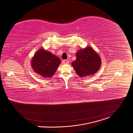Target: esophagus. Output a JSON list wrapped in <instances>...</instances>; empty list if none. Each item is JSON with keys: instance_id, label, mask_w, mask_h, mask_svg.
<instances>
[{"instance_id": "esophagus-1", "label": "esophagus", "mask_w": 133, "mask_h": 133, "mask_svg": "<svg viewBox=\"0 0 133 133\" xmlns=\"http://www.w3.org/2000/svg\"><path fill=\"white\" fill-rule=\"evenodd\" d=\"M62 63L63 64H68L69 63V61H68V60H63L62 61Z\"/></svg>"}]
</instances>
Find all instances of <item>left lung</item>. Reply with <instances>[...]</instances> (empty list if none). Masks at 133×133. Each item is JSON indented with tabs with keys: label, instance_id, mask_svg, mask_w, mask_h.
<instances>
[{
	"label": "left lung",
	"instance_id": "1",
	"mask_svg": "<svg viewBox=\"0 0 133 133\" xmlns=\"http://www.w3.org/2000/svg\"><path fill=\"white\" fill-rule=\"evenodd\" d=\"M76 60L72 63L76 73L81 77L93 75L99 70L101 60L94 49L90 47L79 50L76 54Z\"/></svg>",
	"mask_w": 133,
	"mask_h": 133
}]
</instances>
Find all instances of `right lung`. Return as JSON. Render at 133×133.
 <instances>
[{"label": "right lung", "instance_id": "1", "mask_svg": "<svg viewBox=\"0 0 133 133\" xmlns=\"http://www.w3.org/2000/svg\"><path fill=\"white\" fill-rule=\"evenodd\" d=\"M61 63V59L48 51L41 49L38 51L31 61V66L35 72L49 78L56 72Z\"/></svg>", "mask_w": 133, "mask_h": 133}]
</instances>
